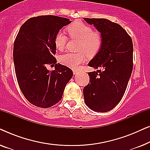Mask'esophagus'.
<instances>
[{
    "label": "esophagus",
    "mask_w": 150,
    "mask_h": 150,
    "mask_svg": "<svg viewBox=\"0 0 150 150\" xmlns=\"http://www.w3.org/2000/svg\"><path fill=\"white\" fill-rule=\"evenodd\" d=\"M73 73H74V74H76L78 73V71L77 70H74Z\"/></svg>",
    "instance_id": "34e87169"
}]
</instances>
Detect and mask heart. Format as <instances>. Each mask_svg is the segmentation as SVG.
Returning a JSON list of instances; mask_svg holds the SVG:
<instances>
[{"instance_id":"b5f03b06","label":"heart","mask_w":150,"mask_h":150,"mask_svg":"<svg viewBox=\"0 0 150 150\" xmlns=\"http://www.w3.org/2000/svg\"><path fill=\"white\" fill-rule=\"evenodd\" d=\"M69 38L80 41L77 53H66L59 59L61 63L71 68H77L85 61L86 55L93 58L100 52L102 44V37L98 33L93 32L91 27L81 22H75L67 28ZM67 42V37L59 32L54 38V45L57 50H64Z\"/></svg>"}]
</instances>
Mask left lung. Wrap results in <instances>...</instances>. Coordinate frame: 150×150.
I'll return each instance as SVG.
<instances>
[{
    "label": "left lung",
    "mask_w": 150,
    "mask_h": 150,
    "mask_svg": "<svg viewBox=\"0 0 150 150\" xmlns=\"http://www.w3.org/2000/svg\"><path fill=\"white\" fill-rule=\"evenodd\" d=\"M100 33V52L90 61L89 83L83 89L87 106L96 112H107L119 104L126 91L133 67L132 39L120 24L104 18H86Z\"/></svg>",
    "instance_id": "obj_1"
}]
</instances>
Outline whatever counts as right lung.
Masks as SVG:
<instances>
[{"label": "right lung", "mask_w": 150, "mask_h": 150, "mask_svg": "<svg viewBox=\"0 0 150 150\" xmlns=\"http://www.w3.org/2000/svg\"><path fill=\"white\" fill-rule=\"evenodd\" d=\"M71 21L56 16L30 18L22 24L13 45V62L19 87L30 103L49 108L62 98L73 72L67 66L57 63L54 38ZM55 64L50 72L47 64Z\"/></svg>", "instance_id": "add662e5"}]
</instances>
